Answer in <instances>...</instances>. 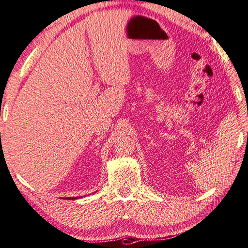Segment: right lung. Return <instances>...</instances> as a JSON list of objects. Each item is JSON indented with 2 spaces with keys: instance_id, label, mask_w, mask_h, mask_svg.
<instances>
[{
  "instance_id": "add662e5",
  "label": "right lung",
  "mask_w": 248,
  "mask_h": 248,
  "mask_svg": "<svg viewBox=\"0 0 248 248\" xmlns=\"http://www.w3.org/2000/svg\"><path fill=\"white\" fill-rule=\"evenodd\" d=\"M64 199V200H76V199H79L78 197H74V198H72V197H68V198H63Z\"/></svg>"
}]
</instances>
